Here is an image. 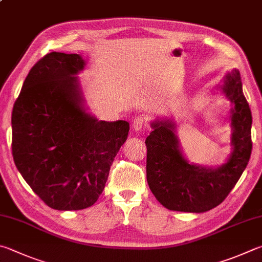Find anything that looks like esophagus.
<instances>
[{
	"label": "esophagus",
	"instance_id": "34e87169",
	"mask_svg": "<svg viewBox=\"0 0 262 262\" xmlns=\"http://www.w3.org/2000/svg\"><path fill=\"white\" fill-rule=\"evenodd\" d=\"M147 125V118L145 116H137L134 118V120L132 122V126L135 130H141L142 128Z\"/></svg>",
	"mask_w": 262,
	"mask_h": 262
}]
</instances>
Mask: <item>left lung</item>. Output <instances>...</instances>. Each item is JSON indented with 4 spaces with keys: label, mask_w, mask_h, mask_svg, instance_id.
<instances>
[{
    "label": "left lung",
    "mask_w": 262,
    "mask_h": 262,
    "mask_svg": "<svg viewBox=\"0 0 262 262\" xmlns=\"http://www.w3.org/2000/svg\"><path fill=\"white\" fill-rule=\"evenodd\" d=\"M232 103L231 146L225 164L216 168L189 164L180 149L177 126L169 119L151 122L146 137V180L161 205L170 211L203 213L225 201L249 163L252 115L237 70L227 73L221 85Z\"/></svg>",
    "instance_id": "obj_1"
}]
</instances>
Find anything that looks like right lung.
<instances>
[{"instance_id": "obj_1", "label": "right lung", "mask_w": 262, "mask_h": 262, "mask_svg": "<svg viewBox=\"0 0 262 262\" xmlns=\"http://www.w3.org/2000/svg\"><path fill=\"white\" fill-rule=\"evenodd\" d=\"M78 54L52 51L31 69L12 110V156L49 207L83 210L103 192L129 123L97 120L83 106Z\"/></svg>"}]
</instances>
